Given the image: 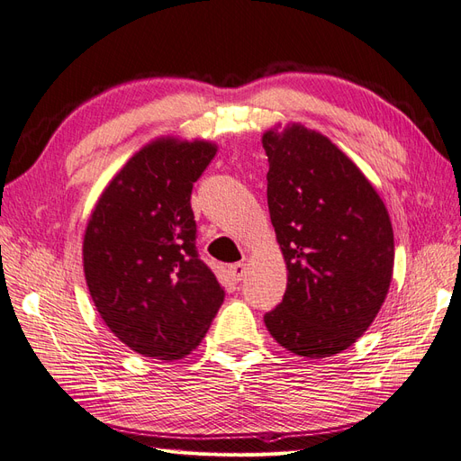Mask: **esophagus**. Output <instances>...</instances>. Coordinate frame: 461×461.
<instances>
[{
  "instance_id": "obj_1",
  "label": "esophagus",
  "mask_w": 461,
  "mask_h": 461,
  "mask_svg": "<svg viewBox=\"0 0 461 461\" xmlns=\"http://www.w3.org/2000/svg\"><path fill=\"white\" fill-rule=\"evenodd\" d=\"M229 273H230V276H232V281H234V283H240L242 278L246 276V273H248L246 263H234V265H230V267H229Z\"/></svg>"
}]
</instances>
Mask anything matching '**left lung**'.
I'll use <instances>...</instances> for the list:
<instances>
[{
	"instance_id": "obj_1",
	"label": "left lung",
	"mask_w": 461,
	"mask_h": 461,
	"mask_svg": "<svg viewBox=\"0 0 461 461\" xmlns=\"http://www.w3.org/2000/svg\"><path fill=\"white\" fill-rule=\"evenodd\" d=\"M267 203L288 269L265 327L286 350L329 357L379 313L393 281L394 232L379 194L327 136L294 122L263 134Z\"/></svg>"
}]
</instances>
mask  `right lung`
<instances>
[{
  "mask_svg": "<svg viewBox=\"0 0 461 461\" xmlns=\"http://www.w3.org/2000/svg\"><path fill=\"white\" fill-rule=\"evenodd\" d=\"M205 140L158 138L102 192L82 242L97 313L131 350L180 359L196 348L225 290L198 258L192 186L215 158Z\"/></svg>",
  "mask_w": 461,
  "mask_h": 461,
  "instance_id": "right-lung-1",
  "label": "right lung"
}]
</instances>
